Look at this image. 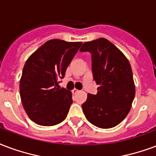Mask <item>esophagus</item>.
Wrapping results in <instances>:
<instances>
[{
  "label": "esophagus",
  "mask_w": 156,
  "mask_h": 156,
  "mask_svg": "<svg viewBox=\"0 0 156 156\" xmlns=\"http://www.w3.org/2000/svg\"><path fill=\"white\" fill-rule=\"evenodd\" d=\"M78 92H79V91H78V89H76V88H74V89H73V91H72V93H73V94H75V93H78Z\"/></svg>",
  "instance_id": "esophagus-1"
}]
</instances>
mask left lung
Wrapping results in <instances>:
<instances>
[{"label":"left lung","instance_id":"obj_1","mask_svg":"<svg viewBox=\"0 0 156 156\" xmlns=\"http://www.w3.org/2000/svg\"><path fill=\"white\" fill-rule=\"evenodd\" d=\"M80 52L92 55L93 79L99 85L96 95L87 94L82 105L86 118L99 128H112L125 119L135 98L131 64L113 44L104 38L85 42Z\"/></svg>","mask_w":156,"mask_h":156}]
</instances>
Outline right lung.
I'll return each mask as SVG.
<instances>
[{"mask_svg":"<svg viewBox=\"0 0 156 156\" xmlns=\"http://www.w3.org/2000/svg\"><path fill=\"white\" fill-rule=\"evenodd\" d=\"M82 44L50 40L25 62L20 94L26 113L38 125L55 126L66 118L72 93L57 87Z\"/></svg>","mask_w":156,"mask_h":156,"instance_id":"obj_1","label":"right lung"}]
</instances>
